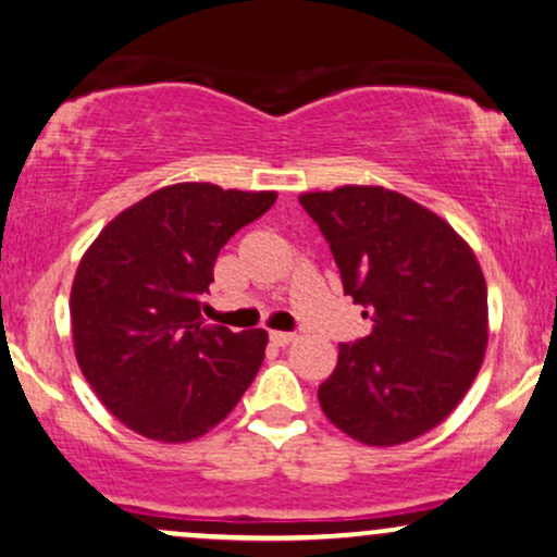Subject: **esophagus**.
Segmentation results:
<instances>
[{
  "label": "esophagus",
  "instance_id": "34e87169",
  "mask_svg": "<svg viewBox=\"0 0 557 557\" xmlns=\"http://www.w3.org/2000/svg\"><path fill=\"white\" fill-rule=\"evenodd\" d=\"M270 339L272 344H277V347H287V344L295 342V334L293 331H270Z\"/></svg>",
  "mask_w": 557,
  "mask_h": 557
}]
</instances>
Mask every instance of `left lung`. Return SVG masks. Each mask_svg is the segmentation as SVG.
Listing matches in <instances>:
<instances>
[{
  "label": "left lung",
  "mask_w": 557,
  "mask_h": 557,
  "mask_svg": "<svg viewBox=\"0 0 557 557\" xmlns=\"http://www.w3.org/2000/svg\"><path fill=\"white\" fill-rule=\"evenodd\" d=\"M372 331L339 344L323 413L372 447L429 432L460 404L488 344V295L470 246L432 210L383 187L300 195Z\"/></svg>",
  "instance_id": "left-lung-1"
}]
</instances>
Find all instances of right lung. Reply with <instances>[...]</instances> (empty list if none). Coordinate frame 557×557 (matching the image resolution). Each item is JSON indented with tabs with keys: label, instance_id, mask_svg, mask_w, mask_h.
I'll list each match as a JSON object with an SVG mask.
<instances>
[{
	"label": "right lung",
	"instance_id": "obj_1",
	"mask_svg": "<svg viewBox=\"0 0 557 557\" xmlns=\"http://www.w3.org/2000/svg\"><path fill=\"white\" fill-rule=\"evenodd\" d=\"M277 193L161 187L110 221L72 287L76 360L133 432L189 442L226 419L262 368L267 331L202 326L218 251Z\"/></svg>",
	"mask_w": 557,
	"mask_h": 557
}]
</instances>
